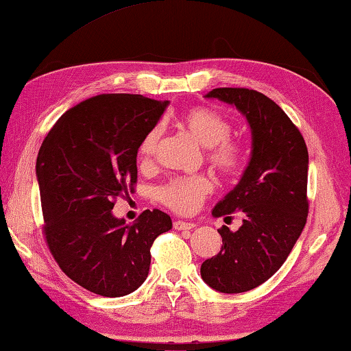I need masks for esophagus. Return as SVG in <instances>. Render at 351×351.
Listing matches in <instances>:
<instances>
[{
	"mask_svg": "<svg viewBox=\"0 0 351 351\" xmlns=\"http://www.w3.org/2000/svg\"><path fill=\"white\" fill-rule=\"evenodd\" d=\"M172 226H174L176 230H191V228L196 227V223H194V222H186V221H174V223H172Z\"/></svg>",
	"mask_w": 351,
	"mask_h": 351,
	"instance_id": "1",
	"label": "esophagus"
}]
</instances>
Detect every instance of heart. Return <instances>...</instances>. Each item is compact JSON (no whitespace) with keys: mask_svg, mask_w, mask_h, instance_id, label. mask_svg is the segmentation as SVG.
I'll return each mask as SVG.
<instances>
[{"mask_svg":"<svg viewBox=\"0 0 351 351\" xmlns=\"http://www.w3.org/2000/svg\"><path fill=\"white\" fill-rule=\"evenodd\" d=\"M179 123L200 145L205 146V157L213 168L223 177H232L241 169L244 162V149L233 140L232 123L211 107H193L183 112ZM162 140V128L149 129L138 145V158L141 165L152 162ZM215 183L208 176L177 177L158 189V200L169 210L180 215L193 213L204 199L213 191Z\"/></svg>","mask_w":351,"mask_h":351,"instance_id":"heart-1","label":"heart"}]
</instances>
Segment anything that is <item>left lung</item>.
<instances>
[{"label":"left lung","instance_id":"1","mask_svg":"<svg viewBox=\"0 0 351 351\" xmlns=\"http://www.w3.org/2000/svg\"><path fill=\"white\" fill-rule=\"evenodd\" d=\"M217 97L244 114L252 129V157L234 189L213 208V216L243 226H222L219 254L202 263L210 288L239 294L267 281L283 266L306 223L309 200L308 149L297 125L266 95L249 88H215Z\"/></svg>","mask_w":351,"mask_h":351}]
</instances>
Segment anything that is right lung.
Here are the masks:
<instances>
[{"mask_svg":"<svg viewBox=\"0 0 351 351\" xmlns=\"http://www.w3.org/2000/svg\"><path fill=\"white\" fill-rule=\"evenodd\" d=\"M141 95H97L57 119L37 157L46 245L65 275L90 292L123 297L141 286L155 238L171 217L146 210L132 226L112 210L136 185L138 145L165 112Z\"/></svg>","mask_w":351,"mask_h":351,"instance_id":"add662e5","label":"right lung"}]
</instances>
